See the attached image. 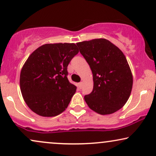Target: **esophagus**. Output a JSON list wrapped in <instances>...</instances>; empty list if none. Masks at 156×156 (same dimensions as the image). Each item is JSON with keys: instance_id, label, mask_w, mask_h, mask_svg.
<instances>
[{"instance_id": "34e87169", "label": "esophagus", "mask_w": 156, "mask_h": 156, "mask_svg": "<svg viewBox=\"0 0 156 156\" xmlns=\"http://www.w3.org/2000/svg\"><path fill=\"white\" fill-rule=\"evenodd\" d=\"M82 84H83V82H80V83L78 84V86H79V87H80V88H82Z\"/></svg>"}]
</instances>
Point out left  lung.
<instances>
[{
	"label": "left lung",
	"mask_w": 156,
	"mask_h": 156,
	"mask_svg": "<svg viewBox=\"0 0 156 156\" xmlns=\"http://www.w3.org/2000/svg\"><path fill=\"white\" fill-rule=\"evenodd\" d=\"M93 73V90L84 96L91 110L101 115L116 112L131 94L133 76L123 52L104 38L76 43Z\"/></svg>",
	"instance_id": "left-lung-1"
}]
</instances>
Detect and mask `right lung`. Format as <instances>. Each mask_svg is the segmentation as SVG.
Listing matches in <instances>:
<instances>
[{
	"instance_id": "1",
	"label": "right lung",
	"mask_w": 156,
	"mask_h": 156,
	"mask_svg": "<svg viewBox=\"0 0 156 156\" xmlns=\"http://www.w3.org/2000/svg\"><path fill=\"white\" fill-rule=\"evenodd\" d=\"M78 53L74 43H48L28 57L19 82L23 98L34 113L52 117L66 110L76 90L67 78V66Z\"/></svg>"
}]
</instances>
